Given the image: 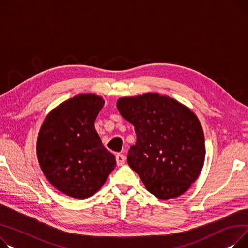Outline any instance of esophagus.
Listing matches in <instances>:
<instances>
[{
  "label": "esophagus",
  "instance_id": "obj_1",
  "mask_svg": "<svg viewBox=\"0 0 248 248\" xmlns=\"http://www.w3.org/2000/svg\"><path fill=\"white\" fill-rule=\"evenodd\" d=\"M116 163L118 166H122L125 163V156L121 153H118L116 155Z\"/></svg>",
  "mask_w": 248,
  "mask_h": 248
}]
</instances>
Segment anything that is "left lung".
Segmentation results:
<instances>
[{
  "label": "left lung",
  "instance_id": "8db88e82",
  "mask_svg": "<svg viewBox=\"0 0 248 248\" xmlns=\"http://www.w3.org/2000/svg\"><path fill=\"white\" fill-rule=\"evenodd\" d=\"M117 108L136 132V144L128 151L129 166L157 198L182 195L198 178L205 159L204 134L196 115L157 93L120 98Z\"/></svg>",
  "mask_w": 248,
  "mask_h": 248
}]
</instances>
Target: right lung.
Segmentation results:
<instances>
[{
	"label": "right lung",
	"mask_w": 248,
	"mask_h": 248,
	"mask_svg": "<svg viewBox=\"0 0 248 248\" xmlns=\"http://www.w3.org/2000/svg\"><path fill=\"white\" fill-rule=\"evenodd\" d=\"M105 101L95 94L73 97L52 110L37 141L44 175L62 193L78 199L94 195L116 166L94 122Z\"/></svg>",
	"instance_id": "add662e5"
}]
</instances>
